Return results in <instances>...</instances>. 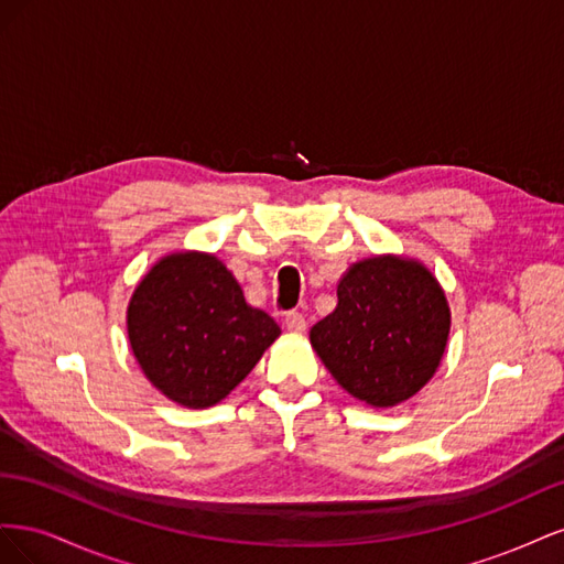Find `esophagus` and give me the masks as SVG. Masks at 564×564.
Wrapping results in <instances>:
<instances>
[{"label":"esophagus","mask_w":564,"mask_h":564,"mask_svg":"<svg viewBox=\"0 0 564 564\" xmlns=\"http://www.w3.org/2000/svg\"><path fill=\"white\" fill-rule=\"evenodd\" d=\"M284 327H286L289 332H294V334L305 332V317H303V313H299V311L286 313V315H284Z\"/></svg>","instance_id":"esophagus-1"}]
</instances>
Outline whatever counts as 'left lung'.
Instances as JSON below:
<instances>
[{"mask_svg":"<svg viewBox=\"0 0 564 564\" xmlns=\"http://www.w3.org/2000/svg\"><path fill=\"white\" fill-rule=\"evenodd\" d=\"M336 311L311 329L332 377L371 406H395L431 381L449 336V305L416 261L373 256L336 289Z\"/></svg>","mask_w":564,"mask_h":564,"instance_id":"obj_1","label":"left lung"}]
</instances>
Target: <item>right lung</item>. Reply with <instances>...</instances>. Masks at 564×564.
Wrapping results in <instances>:
<instances>
[{
  "mask_svg": "<svg viewBox=\"0 0 564 564\" xmlns=\"http://www.w3.org/2000/svg\"><path fill=\"white\" fill-rule=\"evenodd\" d=\"M131 350L169 400L204 409L224 400L280 336L251 308L212 253H172L135 286L127 313Z\"/></svg>",
  "mask_w": 564,
  "mask_h": 564,
  "instance_id": "add662e5",
  "label": "right lung"
}]
</instances>
